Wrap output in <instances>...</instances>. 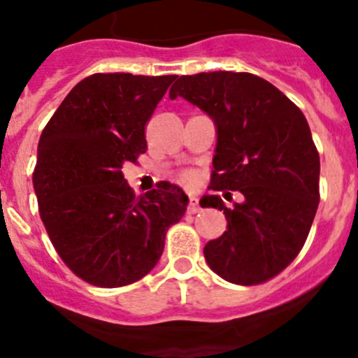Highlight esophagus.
Instances as JSON below:
<instances>
[{
  "label": "esophagus",
  "instance_id": "esophagus-1",
  "mask_svg": "<svg viewBox=\"0 0 358 358\" xmlns=\"http://www.w3.org/2000/svg\"><path fill=\"white\" fill-rule=\"evenodd\" d=\"M201 211V204H199V199L196 196H189V204H188V213L189 215H195V213Z\"/></svg>",
  "mask_w": 358,
  "mask_h": 358
}]
</instances>
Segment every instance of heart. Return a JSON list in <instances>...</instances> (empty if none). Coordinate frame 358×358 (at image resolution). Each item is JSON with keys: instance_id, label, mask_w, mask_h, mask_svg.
Segmentation results:
<instances>
[{"instance_id": "obj_1", "label": "heart", "mask_w": 358, "mask_h": 358, "mask_svg": "<svg viewBox=\"0 0 358 358\" xmlns=\"http://www.w3.org/2000/svg\"><path fill=\"white\" fill-rule=\"evenodd\" d=\"M182 181H185L186 185H193V182H195V176H193V173H185V176H182Z\"/></svg>"}]
</instances>
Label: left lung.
Wrapping results in <instances>:
<instances>
[{"mask_svg":"<svg viewBox=\"0 0 358 358\" xmlns=\"http://www.w3.org/2000/svg\"><path fill=\"white\" fill-rule=\"evenodd\" d=\"M169 96L215 122L209 188L243 195L231 209L218 195L201 199L202 208H218L227 218V231L204 247L206 262L232 284L270 280L301 250L320 204V154L306 115L248 72L181 76Z\"/></svg>","mask_w":358,"mask_h":358,"instance_id":"left-lung-1","label":"left lung"}]
</instances>
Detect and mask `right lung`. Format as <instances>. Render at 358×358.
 <instances>
[{"mask_svg":"<svg viewBox=\"0 0 358 358\" xmlns=\"http://www.w3.org/2000/svg\"><path fill=\"white\" fill-rule=\"evenodd\" d=\"M176 76L92 74L67 94L37 147L34 188L58 255L78 277L120 287L145 277L185 216L188 195L162 181L134 196L124 163L147 150L145 124Z\"/></svg>","mask_w":358,"mask_h":358,"instance_id":"right-lung-1","label":"right lung"}]
</instances>
